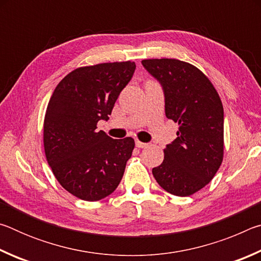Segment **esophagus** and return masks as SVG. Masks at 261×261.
Instances as JSON below:
<instances>
[{
  "label": "esophagus",
  "mask_w": 261,
  "mask_h": 261,
  "mask_svg": "<svg viewBox=\"0 0 261 261\" xmlns=\"http://www.w3.org/2000/svg\"><path fill=\"white\" fill-rule=\"evenodd\" d=\"M136 146L138 148H145V147H147L148 145L146 143H143V141H140V140H136Z\"/></svg>",
  "instance_id": "34e87169"
}]
</instances>
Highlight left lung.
Segmentation results:
<instances>
[{"label": "left lung", "instance_id": "obj_1", "mask_svg": "<svg viewBox=\"0 0 261 261\" xmlns=\"http://www.w3.org/2000/svg\"><path fill=\"white\" fill-rule=\"evenodd\" d=\"M141 63L161 83L166 116L179 126L153 176L167 192L191 196L211 182L222 163V102L208 77L188 62L149 59Z\"/></svg>", "mask_w": 261, "mask_h": 261}]
</instances>
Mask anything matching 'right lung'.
Returning <instances> with one entry per match:
<instances>
[{"label":"right lung","instance_id":"obj_1","mask_svg":"<svg viewBox=\"0 0 261 261\" xmlns=\"http://www.w3.org/2000/svg\"><path fill=\"white\" fill-rule=\"evenodd\" d=\"M135 62L81 67L56 86L43 121V147L48 165L69 193L96 201L113 193L124 174L135 140L113 139L96 130L135 72Z\"/></svg>","mask_w":261,"mask_h":261}]
</instances>
